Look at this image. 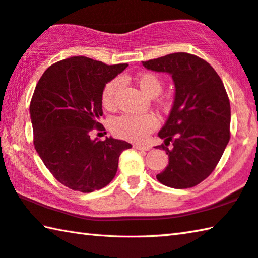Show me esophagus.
Returning a JSON list of instances; mask_svg holds the SVG:
<instances>
[{"label":"esophagus","mask_w":258,"mask_h":258,"mask_svg":"<svg viewBox=\"0 0 258 258\" xmlns=\"http://www.w3.org/2000/svg\"><path fill=\"white\" fill-rule=\"evenodd\" d=\"M134 149L137 150H142V151H148V150L151 149L150 145H142V144H135L134 145Z\"/></svg>","instance_id":"34e87169"}]
</instances>
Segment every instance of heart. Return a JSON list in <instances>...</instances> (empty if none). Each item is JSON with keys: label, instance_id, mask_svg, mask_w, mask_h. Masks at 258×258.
I'll list each match as a JSON object with an SVG mask.
<instances>
[{"label": "heart", "instance_id": "1", "mask_svg": "<svg viewBox=\"0 0 258 258\" xmlns=\"http://www.w3.org/2000/svg\"><path fill=\"white\" fill-rule=\"evenodd\" d=\"M138 86L144 95L150 98L159 96L163 89L160 78L153 73H141L135 78ZM121 84L118 78L106 83L101 93V104L106 109H113L115 95ZM163 105H167L163 102ZM158 120L152 115H121L114 119L111 130L115 135L130 141H143L148 135L157 128Z\"/></svg>", "mask_w": 258, "mask_h": 258}]
</instances>
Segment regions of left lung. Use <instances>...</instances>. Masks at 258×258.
<instances>
[{"instance_id": "8db88e82", "label": "left lung", "mask_w": 258, "mask_h": 258, "mask_svg": "<svg viewBox=\"0 0 258 258\" xmlns=\"http://www.w3.org/2000/svg\"><path fill=\"white\" fill-rule=\"evenodd\" d=\"M156 72L170 74L175 99L166 124L159 131L169 157L157 179L171 188L194 187L217 167L230 140V102L222 80L204 59L174 53L142 62ZM173 144L171 149L166 145Z\"/></svg>"}]
</instances>
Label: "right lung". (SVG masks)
Returning <instances> with one entry per match:
<instances>
[{
    "instance_id": "right-lung-1",
    "label": "right lung",
    "mask_w": 258,
    "mask_h": 258,
    "mask_svg": "<svg viewBox=\"0 0 258 258\" xmlns=\"http://www.w3.org/2000/svg\"><path fill=\"white\" fill-rule=\"evenodd\" d=\"M127 64L107 65L84 56L59 60L46 70L30 102L34 144L46 168L60 184L91 193L113 180L120 153L132 145L123 140H92L102 131L101 93Z\"/></svg>"
}]
</instances>
